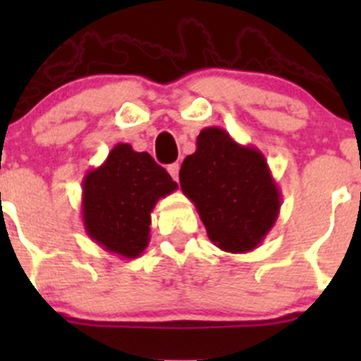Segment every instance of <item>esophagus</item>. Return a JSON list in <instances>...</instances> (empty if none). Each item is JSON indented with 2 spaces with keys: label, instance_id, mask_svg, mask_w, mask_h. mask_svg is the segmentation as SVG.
Wrapping results in <instances>:
<instances>
[{
  "label": "esophagus",
  "instance_id": "obj_1",
  "mask_svg": "<svg viewBox=\"0 0 361 361\" xmlns=\"http://www.w3.org/2000/svg\"><path fill=\"white\" fill-rule=\"evenodd\" d=\"M178 170H180V166H178L177 162L168 166V173L171 175V178H173V180H178Z\"/></svg>",
  "mask_w": 361,
  "mask_h": 361
}]
</instances>
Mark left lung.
I'll return each mask as SVG.
<instances>
[{"label":"left lung","instance_id":"1","mask_svg":"<svg viewBox=\"0 0 361 361\" xmlns=\"http://www.w3.org/2000/svg\"><path fill=\"white\" fill-rule=\"evenodd\" d=\"M180 190L195 204L208 237L226 253H247L275 226L282 193L264 153L208 126L180 166Z\"/></svg>","mask_w":361,"mask_h":361}]
</instances>
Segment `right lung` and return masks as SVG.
Segmentation results:
<instances>
[{
  "mask_svg": "<svg viewBox=\"0 0 361 361\" xmlns=\"http://www.w3.org/2000/svg\"><path fill=\"white\" fill-rule=\"evenodd\" d=\"M177 188L149 153L119 142L103 164L86 171L82 178L81 216L86 235L108 253L141 257L148 247L155 204Z\"/></svg>",
  "mask_w": 361,
  "mask_h": 361,
  "instance_id": "obj_1",
  "label": "right lung"
}]
</instances>
